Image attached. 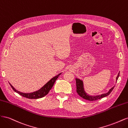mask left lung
<instances>
[{
	"mask_svg": "<svg viewBox=\"0 0 128 128\" xmlns=\"http://www.w3.org/2000/svg\"><path fill=\"white\" fill-rule=\"evenodd\" d=\"M119 76H120V72H118L116 78V82H117ZM75 80H76V91L77 94H78L82 98L86 100H90V101H94V100H96L102 98L104 97H105V96H108L110 94V92L112 91V90H113L115 86H114L113 87H112L110 90L108 91V92L106 93V94H104L100 95L92 96V95L88 94V93H86V91H85L84 88V84L82 80H81L78 78H76Z\"/></svg>",
	"mask_w": 128,
	"mask_h": 128,
	"instance_id": "1",
	"label": "left lung"
}]
</instances>
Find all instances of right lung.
<instances>
[{
	"instance_id": "add662e5",
	"label": "right lung",
	"mask_w": 128,
	"mask_h": 128,
	"mask_svg": "<svg viewBox=\"0 0 128 128\" xmlns=\"http://www.w3.org/2000/svg\"><path fill=\"white\" fill-rule=\"evenodd\" d=\"M61 74L62 72L59 73V74H58L56 76L53 77V78H52L48 82L46 83L43 86H42L39 89V90H38L36 91H34L33 92H31V93L21 92L20 91L17 90L16 89H15L10 83H9L12 88H13V90L15 92L18 93V94L23 96H24V97H26L28 99H39L42 97H44V96H45L48 94L50 90H51L52 88L53 87V85L54 84L56 80H57L58 77H59V76Z\"/></svg>"
}]
</instances>
